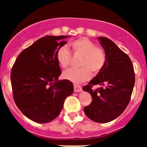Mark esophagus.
<instances>
[{
  "label": "esophagus",
  "mask_w": 147,
  "mask_h": 147,
  "mask_svg": "<svg viewBox=\"0 0 147 147\" xmlns=\"http://www.w3.org/2000/svg\"><path fill=\"white\" fill-rule=\"evenodd\" d=\"M82 90V87L78 84H74V91L75 92H80Z\"/></svg>",
  "instance_id": "34e87169"
}]
</instances>
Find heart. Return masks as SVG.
Wrapping results in <instances>:
<instances>
[{
	"label": "heart",
	"mask_w": 147,
	"mask_h": 147,
	"mask_svg": "<svg viewBox=\"0 0 147 147\" xmlns=\"http://www.w3.org/2000/svg\"><path fill=\"white\" fill-rule=\"evenodd\" d=\"M74 55H81L79 65L81 67L70 68L63 72V78L73 83H82L90 79L91 72L97 75L103 69L107 62V56L101 47L87 38H80L69 43ZM55 57L57 63L63 68L70 64L72 55L65 45L57 50Z\"/></svg>",
	"instance_id": "1"
}]
</instances>
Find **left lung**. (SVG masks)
<instances>
[{"mask_svg":"<svg viewBox=\"0 0 147 147\" xmlns=\"http://www.w3.org/2000/svg\"><path fill=\"white\" fill-rule=\"evenodd\" d=\"M107 56L103 69L83 90L92 96L90 105L84 107L87 117L95 122L106 123L119 116L131 100L135 74L129 56L116 44L104 37L98 38ZM100 86L92 90L94 85Z\"/></svg>","mask_w":147,"mask_h":147,"instance_id":"obj_1","label":"left lung"}]
</instances>
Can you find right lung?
I'll use <instances>...</instances> for the list:
<instances>
[{"mask_svg":"<svg viewBox=\"0 0 147 147\" xmlns=\"http://www.w3.org/2000/svg\"><path fill=\"white\" fill-rule=\"evenodd\" d=\"M67 36L46 35L18 56L10 72L13 99L25 116L38 123L55 119L65 100L73 92L67 80H59L62 73L55 53L66 43Z\"/></svg>","mask_w":147,"mask_h":147,"instance_id":"1","label":"right lung"}]
</instances>
